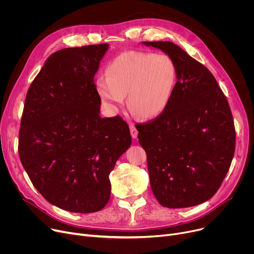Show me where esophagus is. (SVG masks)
I'll return each instance as SVG.
<instances>
[{
	"mask_svg": "<svg viewBox=\"0 0 254 254\" xmlns=\"http://www.w3.org/2000/svg\"><path fill=\"white\" fill-rule=\"evenodd\" d=\"M129 129H130V135H131L132 139H137V137H138V130H137V128H136L134 124H130L129 125Z\"/></svg>",
	"mask_w": 254,
	"mask_h": 254,
	"instance_id": "esophagus-1",
	"label": "esophagus"
}]
</instances>
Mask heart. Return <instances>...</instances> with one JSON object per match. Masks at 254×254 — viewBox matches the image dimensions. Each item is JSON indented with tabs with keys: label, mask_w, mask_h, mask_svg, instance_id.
<instances>
[{
	"label": "heart",
	"mask_w": 254,
	"mask_h": 254,
	"mask_svg": "<svg viewBox=\"0 0 254 254\" xmlns=\"http://www.w3.org/2000/svg\"><path fill=\"white\" fill-rule=\"evenodd\" d=\"M97 80L100 98L112 109L127 105L132 114L150 120L169 107L177 83L175 62L168 55L147 51H127L107 66Z\"/></svg>",
	"instance_id": "heart-1"
}]
</instances>
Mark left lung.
I'll return each mask as SVG.
<instances>
[{
  "label": "left lung",
  "mask_w": 254,
  "mask_h": 254,
  "mask_svg": "<svg viewBox=\"0 0 254 254\" xmlns=\"http://www.w3.org/2000/svg\"><path fill=\"white\" fill-rule=\"evenodd\" d=\"M175 62L178 78L167 110L138 125L150 186L167 208L202 204L216 193L231 167L236 131L230 106L204 64L169 41L142 42Z\"/></svg>",
  "instance_id": "1"
}]
</instances>
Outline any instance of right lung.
<instances>
[{
	"instance_id": "1",
	"label": "right lung",
	"mask_w": 254,
	"mask_h": 254,
	"mask_svg": "<svg viewBox=\"0 0 254 254\" xmlns=\"http://www.w3.org/2000/svg\"><path fill=\"white\" fill-rule=\"evenodd\" d=\"M108 44L64 48L46 60L26 93L18 152L47 201L92 213L110 198L109 175L131 144L120 116L102 118L93 77Z\"/></svg>"
}]
</instances>
